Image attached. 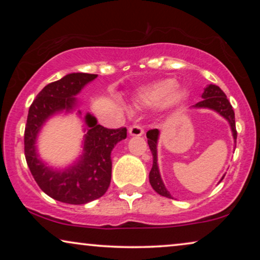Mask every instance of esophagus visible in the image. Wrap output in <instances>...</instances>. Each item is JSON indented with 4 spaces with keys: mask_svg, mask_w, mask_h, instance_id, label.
Masks as SVG:
<instances>
[{
    "mask_svg": "<svg viewBox=\"0 0 260 260\" xmlns=\"http://www.w3.org/2000/svg\"><path fill=\"white\" fill-rule=\"evenodd\" d=\"M130 136H142L144 134V129L141 125H133L129 127Z\"/></svg>",
    "mask_w": 260,
    "mask_h": 260,
    "instance_id": "1",
    "label": "esophagus"
}]
</instances>
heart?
Masks as SVG:
<instances>
[{"label":"heart","instance_id":"1","mask_svg":"<svg viewBox=\"0 0 260 260\" xmlns=\"http://www.w3.org/2000/svg\"><path fill=\"white\" fill-rule=\"evenodd\" d=\"M184 98V91L176 87V80H158L138 90L135 102L141 106H156L167 101V104H177Z\"/></svg>","mask_w":260,"mask_h":260}]
</instances>
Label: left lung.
Instances as JSON below:
<instances>
[{
	"instance_id": "left-lung-1",
	"label": "left lung",
	"mask_w": 260,
	"mask_h": 260,
	"mask_svg": "<svg viewBox=\"0 0 260 260\" xmlns=\"http://www.w3.org/2000/svg\"><path fill=\"white\" fill-rule=\"evenodd\" d=\"M202 101L195 104L193 108L198 109H211L214 110L215 112H218L219 115H221L223 118L227 119V122L230 123L231 130H232V135L234 138V143H237V129H236V118H234V111L232 105L227 99L226 94L223 93V91L216 85H208L205 88L204 93H202ZM158 135L159 131L157 129L149 130L147 133L148 138V144L150 148L151 154H152V168L149 173V181H150L151 187L154 188L156 193H158L162 197L172 199L173 197L170 193L167 190V188L163 183L159 175V170L157 166V141H158ZM223 179V176H222ZM221 179V180H222Z\"/></svg>"
}]
</instances>
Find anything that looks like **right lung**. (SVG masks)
<instances>
[{
    "label": "right lung",
    "instance_id": "add662e5",
    "mask_svg": "<svg viewBox=\"0 0 260 260\" xmlns=\"http://www.w3.org/2000/svg\"><path fill=\"white\" fill-rule=\"evenodd\" d=\"M97 74L71 73L51 83L39 92L28 111L24 129V156L38 186L48 197L71 205H84L105 194L111 182V151L119 141L126 138V127L108 129L97 123L90 113L85 116L87 133L83 155L73 166L56 170L39 158L37 137L49 117L77 106L76 95ZM80 113V111H79Z\"/></svg>",
    "mask_w": 260,
    "mask_h": 260
}]
</instances>
